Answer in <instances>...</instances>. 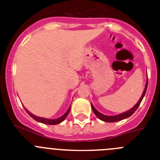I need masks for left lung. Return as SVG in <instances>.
<instances>
[{
    "label": "left lung",
    "instance_id": "1",
    "mask_svg": "<svg viewBox=\"0 0 160 160\" xmlns=\"http://www.w3.org/2000/svg\"><path fill=\"white\" fill-rule=\"evenodd\" d=\"M148 80H147L146 86H145V89H144V90H143V93H142V97L140 98V99L138 100V102L135 104V107H132V108H131V110H129L128 111H126V112L122 113V114H118V115H114V116H107V115H104V114H101L100 112H98V111L97 110L94 108V106L91 105L92 111H94V113L95 114L96 116L99 118V119H101V120H102V121H104V122H118V121H120V120H122V119H124V118H128V117L131 116V115H132V114L135 113V111H136L137 109H138V107H139L141 102H142V98H143L144 95H145V94H146L147 88H148Z\"/></svg>",
    "mask_w": 160,
    "mask_h": 160
}]
</instances>
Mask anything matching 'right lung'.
I'll return each instance as SVG.
<instances>
[{"instance_id":"obj_1","label":"right lung","mask_w":160,"mask_h":160,"mask_svg":"<svg viewBox=\"0 0 160 160\" xmlns=\"http://www.w3.org/2000/svg\"><path fill=\"white\" fill-rule=\"evenodd\" d=\"M25 111H26V112H27L28 114H29V115H30V116L33 118V119L36 120V121H38V122H42V123H45V124H49V125H55V124H58V123H60V122H62L63 120L66 118V116H67L68 114H69V112H70V108L68 109V111H66V114H63L62 116L60 117V118H56V119H48V118H41V117H38V116H36V115H34V114H31V113L29 112V111H28L26 109H25Z\"/></svg>"}]
</instances>
